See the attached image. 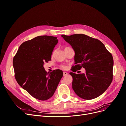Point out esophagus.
Here are the masks:
<instances>
[{
  "instance_id": "esophagus-1",
  "label": "esophagus",
  "mask_w": 126,
  "mask_h": 126,
  "mask_svg": "<svg viewBox=\"0 0 126 126\" xmlns=\"http://www.w3.org/2000/svg\"><path fill=\"white\" fill-rule=\"evenodd\" d=\"M63 76H67L68 75V73H67V72H63Z\"/></svg>"
}]
</instances>
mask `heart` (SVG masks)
<instances>
[{"instance_id": "b5f03b06", "label": "heart", "mask_w": 126, "mask_h": 126, "mask_svg": "<svg viewBox=\"0 0 126 126\" xmlns=\"http://www.w3.org/2000/svg\"><path fill=\"white\" fill-rule=\"evenodd\" d=\"M66 48H68V47H66ZM62 67H63V68H66V67H65V66H62Z\"/></svg>"}]
</instances>
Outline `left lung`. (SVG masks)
Returning <instances> with one entry per match:
<instances>
[{"label":"left lung","instance_id":"left-lung-1","mask_svg":"<svg viewBox=\"0 0 126 126\" xmlns=\"http://www.w3.org/2000/svg\"><path fill=\"white\" fill-rule=\"evenodd\" d=\"M62 37L74 49L73 72L85 68V74L70 72L72 89L83 99L96 98L108 89L112 80L113 59L105 46L98 39L83 34Z\"/></svg>","mask_w":126,"mask_h":126}]
</instances>
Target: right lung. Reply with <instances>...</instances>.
Segmentation results:
<instances>
[{
    "label": "right lung",
    "mask_w": 126,
    "mask_h": 126,
    "mask_svg": "<svg viewBox=\"0 0 126 126\" xmlns=\"http://www.w3.org/2000/svg\"><path fill=\"white\" fill-rule=\"evenodd\" d=\"M58 42L56 37L40 36L22 43L13 59L15 78L32 96L46 100L54 95L63 72L59 69L47 72L44 63L51 60Z\"/></svg>",
    "instance_id": "obj_1"
}]
</instances>
